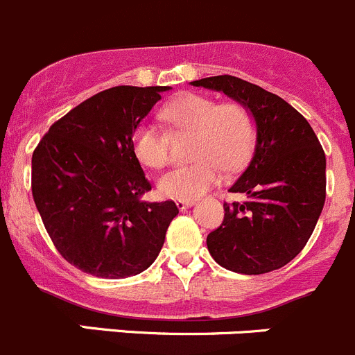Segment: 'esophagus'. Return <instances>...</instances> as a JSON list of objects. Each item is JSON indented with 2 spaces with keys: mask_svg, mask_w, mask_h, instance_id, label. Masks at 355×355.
Listing matches in <instances>:
<instances>
[{
  "mask_svg": "<svg viewBox=\"0 0 355 355\" xmlns=\"http://www.w3.org/2000/svg\"><path fill=\"white\" fill-rule=\"evenodd\" d=\"M175 205H178V209L184 211V209H188L193 205V200H175Z\"/></svg>",
  "mask_w": 355,
  "mask_h": 355,
  "instance_id": "34e87169",
  "label": "esophagus"
}]
</instances>
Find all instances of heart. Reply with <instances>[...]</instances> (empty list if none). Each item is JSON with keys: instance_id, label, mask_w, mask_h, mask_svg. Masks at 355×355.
Listing matches in <instances>:
<instances>
[{"instance_id": "heart-1", "label": "heart", "mask_w": 355, "mask_h": 355, "mask_svg": "<svg viewBox=\"0 0 355 355\" xmlns=\"http://www.w3.org/2000/svg\"><path fill=\"white\" fill-rule=\"evenodd\" d=\"M162 118L174 134L191 132V158L158 180V190L174 200H195L221 180V167L235 171L251 155L256 125L241 103H216L202 94H183L165 104ZM132 151L146 167H164L168 160V136L153 123H141L132 134Z\"/></svg>"}]
</instances>
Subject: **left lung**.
Returning <instances> with one entry per match:
<instances>
[{
  "instance_id": "left-lung-1",
  "label": "left lung",
  "mask_w": 355,
  "mask_h": 355,
  "mask_svg": "<svg viewBox=\"0 0 355 355\" xmlns=\"http://www.w3.org/2000/svg\"><path fill=\"white\" fill-rule=\"evenodd\" d=\"M244 104L256 123L248 168L230 188L245 202L223 204L225 219L207 235L223 268L259 275L288 265L309 242L326 200V155L309 121L282 97L221 74L191 82Z\"/></svg>"
}]
</instances>
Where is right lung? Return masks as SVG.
I'll return each mask as SVG.
<instances>
[{
	"label": "right lung",
	"mask_w": 355,
	"mask_h": 355,
	"mask_svg": "<svg viewBox=\"0 0 355 355\" xmlns=\"http://www.w3.org/2000/svg\"><path fill=\"white\" fill-rule=\"evenodd\" d=\"M168 87L120 85L64 114L33 153L31 190L53 245L101 279H125L157 259L180 209L143 202L151 190L132 134Z\"/></svg>",
	"instance_id": "add662e5"
}]
</instances>
